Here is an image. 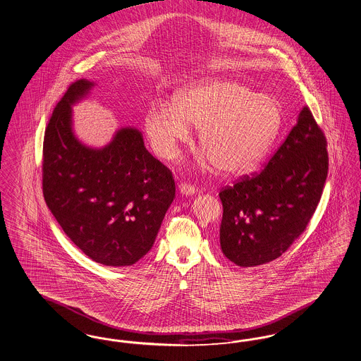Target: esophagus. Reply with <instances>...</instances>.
<instances>
[{"mask_svg":"<svg viewBox=\"0 0 361 361\" xmlns=\"http://www.w3.org/2000/svg\"><path fill=\"white\" fill-rule=\"evenodd\" d=\"M178 190H180L181 195H185V196H192V195L196 193V188L193 187V185L185 184V183H181L178 185Z\"/></svg>","mask_w":361,"mask_h":361,"instance_id":"esophagus-1","label":"esophagus"}]
</instances>
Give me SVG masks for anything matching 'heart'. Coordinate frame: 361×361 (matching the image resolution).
<instances>
[{
    "instance_id": "b5f03b06",
    "label": "heart",
    "mask_w": 361,
    "mask_h": 361,
    "mask_svg": "<svg viewBox=\"0 0 361 361\" xmlns=\"http://www.w3.org/2000/svg\"><path fill=\"white\" fill-rule=\"evenodd\" d=\"M282 109L270 95L228 79H207L178 90L173 103L154 102L145 116V131L162 159L176 157L199 129L202 162L227 176L257 169L282 126Z\"/></svg>"
}]
</instances>
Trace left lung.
I'll return each instance as SVG.
<instances>
[{"label": "left lung", "mask_w": 361, "mask_h": 361, "mask_svg": "<svg viewBox=\"0 0 361 361\" xmlns=\"http://www.w3.org/2000/svg\"><path fill=\"white\" fill-rule=\"evenodd\" d=\"M328 176L324 133L307 107L260 173L219 193L220 247L240 267L279 258L305 231Z\"/></svg>", "instance_id": "8db88e82"}]
</instances>
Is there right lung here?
Returning <instances> with one entry per match:
<instances>
[{
  "mask_svg": "<svg viewBox=\"0 0 361 361\" xmlns=\"http://www.w3.org/2000/svg\"><path fill=\"white\" fill-rule=\"evenodd\" d=\"M92 87L87 79L73 83L49 119L43 145L44 199L88 258L104 266H131L156 240L173 202V176L146 150L135 128L116 130L103 147L79 141L73 106Z\"/></svg>",
  "mask_w": 361,
  "mask_h": 361,
  "instance_id": "1",
  "label": "right lung"
}]
</instances>
